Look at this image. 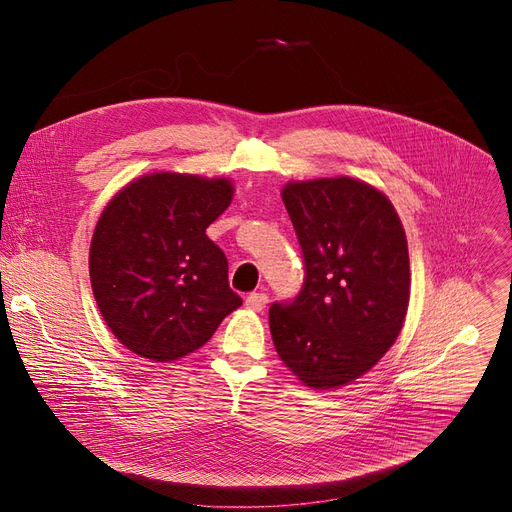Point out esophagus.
<instances>
[{
    "instance_id": "1",
    "label": "esophagus",
    "mask_w": 512,
    "mask_h": 512,
    "mask_svg": "<svg viewBox=\"0 0 512 512\" xmlns=\"http://www.w3.org/2000/svg\"><path fill=\"white\" fill-rule=\"evenodd\" d=\"M245 305L251 311H263L265 305H267V297H265L263 292H251L249 297H247V301H245Z\"/></svg>"
}]
</instances>
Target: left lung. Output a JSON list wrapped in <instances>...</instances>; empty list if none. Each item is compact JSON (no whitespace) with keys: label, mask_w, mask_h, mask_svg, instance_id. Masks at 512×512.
<instances>
[{"label":"left lung","mask_w":512,"mask_h":512,"mask_svg":"<svg viewBox=\"0 0 512 512\" xmlns=\"http://www.w3.org/2000/svg\"><path fill=\"white\" fill-rule=\"evenodd\" d=\"M282 201L305 282L292 301L270 307L274 346L305 386H346L384 357L405 324V230L384 193L348 176L288 182Z\"/></svg>","instance_id":"1"}]
</instances>
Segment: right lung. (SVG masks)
<instances>
[{"mask_svg":"<svg viewBox=\"0 0 512 512\" xmlns=\"http://www.w3.org/2000/svg\"><path fill=\"white\" fill-rule=\"evenodd\" d=\"M232 193L226 178L155 172L126 184L103 209L89 276L105 324L128 351L176 361L242 305L224 251L205 234Z\"/></svg>","mask_w":512,"mask_h":512,"instance_id":"add662e5","label":"right lung"}]
</instances>
